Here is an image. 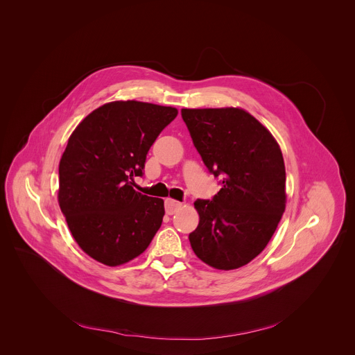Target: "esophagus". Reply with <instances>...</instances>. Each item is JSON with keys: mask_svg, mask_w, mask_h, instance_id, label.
Wrapping results in <instances>:
<instances>
[{"mask_svg": "<svg viewBox=\"0 0 355 355\" xmlns=\"http://www.w3.org/2000/svg\"><path fill=\"white\" fill-rule=\"evenodd\" d=\"M180 206H182V203L178 202V201H175V200H171V198L165 200V211H166L168 214H173Z\"/></svg>", "mask_w": 355, "mask_h": 355, "instance_id": "obj_1", "label": "esophagus"}]
</instances>
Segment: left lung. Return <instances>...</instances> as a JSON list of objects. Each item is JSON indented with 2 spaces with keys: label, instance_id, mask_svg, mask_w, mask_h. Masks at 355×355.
<instances>
[{
  "label": "left lung",
  "instance_id": "obj_1",
  "mask_svg": "<svg viewBox=\"0 0 355 355\" xmlns=\"http://www.w3.org/2000/svg\"><path fill=\"white\" fill-rule=\"evenodd\" d=\"M203 164L221 190L194 202L200 224L189 235L196 255L223 270L261 253L286 209V168L272 134L239 107L182 109Z\"/></svg>",
  "mask_w": 355,
  "mask_h": 355
}]
</instances>
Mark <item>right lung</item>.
I'll list each match as a JSON object with an SVG mask.
<instances>
[{"label":"right lung","mask_w":355,"mask_h":355,"mask_svg":"<svg viewBox=\"0 0 355 355\" xmlns=\"http://www.w3.org/2000/svg\"><path fill=\"white\" fill-rule=\"evenodd\" d=\"M178 109L114 101L75 128L58 165V203L79 248L107 266L125 263L150 245L164 201L132 189L146 154Z\"/></svg>","instance_id":"obj_1"}]
</instances>
